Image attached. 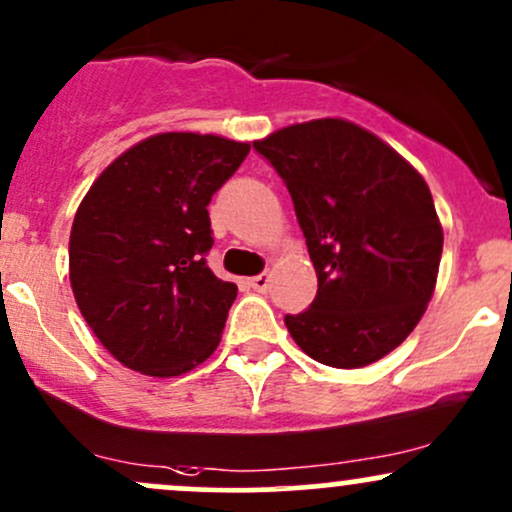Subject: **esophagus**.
Instances as JSON below:
<instances>
[{"label": "esophagus", "instance_id": "esophagus-1", "mask_svg": "<svg viewBox=\"0 0 512 512\" xmlns=\"http://www.w3.org/2000/svg\"><path fill=\"white\" fill-rule=\"evenodd\" d=\"M249 285L254 290H258V293H266V290L271 288V276H268V273H258V276L249 280Z\"/></svg>", "mask_w": 512, "mask_h": 512}]
</instances>
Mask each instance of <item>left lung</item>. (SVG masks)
<instances>
[{"instance_id": "1", "label": "left lung", "mask_w": 512, "mask_h": 512, "mask_svg": "<svg viewBox=\"0 0 512 512\" xmlns=\"http://www.w3.org/2000/svg\"><path fill=\"white\" fill-rule=\"evenodd\" d=\"M254 148L293 197L317 295L285 327L310 359L361 368L415 329L437 283L442 224L422 175L344 119L278 129Z\"/></svg>"}]
</instances>
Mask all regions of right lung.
<instances>
[{"mask_svg":"<svg viewBox=\"0 0 512 512\" xmlns=\"http://www.w3.org/2000/svg\"><path fill=\"white\" fill-rule=\"evenodd\" d=\"M249 148L214 134H156L104 168L80 202L70 232L75 302L131 371L180 376L217 349L236 285L207 266V205Z\"/></svg>","mask_w":512,"mask_h":512,"instance_id":"add662e5","label":"right lung"}]
</instances>
